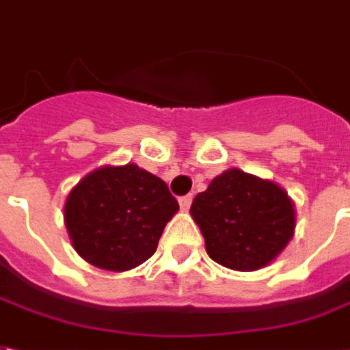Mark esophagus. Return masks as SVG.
<instances>
[{
	"mask_svg": "<svg viewBox=\"0 0 350 350\" xmlns=\"http://www.w3.org/2000/svg\"><path fill=\"white\" fill-rule=\"evenodd\" d=\"M178 205H180V208H183V211H188V208H190V205H192V196H183V198L178 200Z\"/></svg>",
	"mask_w": 350,
	"mask_h": 350,
	"instance_id": "esophagus-1",
	"label": "esophagus"
}]
</instances>
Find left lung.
<instances>
[{"instance_id":"1","label":"left lung","mask_w":350,"mask_h":350,"mask_svg":"<svg viewBox=\"0 0 350 350\" xmlns=\"http://www.w3.org/2000/svg\"><path fill=\"white\" fill-rule=\"evenodd\" d=\"M213 261L241 272L267 267L295 237L297 213L282 186L231 167L190 206Z\"/></svg>"}]
</instances>
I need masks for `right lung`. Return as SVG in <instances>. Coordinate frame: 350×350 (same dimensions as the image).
Masks as SVG:
<instances>
[{
	"instance_id": "add662e5",
	"label": "right lung",
	"mask_w": 350,
	"mask_h": 350,
	"mask_svg": "<svg viewBox=\"0 0 350 350\" xmlns=\"http://www.w3.org/2000/svg\"><path fill=\"white\" fill-rule=\"evenodd\" d=\"M177 211V200L160 177L136 164L102 165L68 192L63 220L81 259L124 272L157 252Z\"/></svg>"
}]
</instances>
